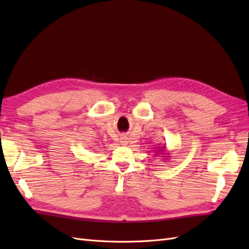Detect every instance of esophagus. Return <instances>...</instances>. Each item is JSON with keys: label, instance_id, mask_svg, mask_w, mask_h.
Instances as JSON below:
<instances>
[{"label": "esophagus", "instance_id": "obj_1", "mask_svg": "<svg viewBox=\"0 0 249 249\" xmlns=\"http://www.w3.org/2000/svg\"><path fill=\"white\" fill-rule=\"evenodd\" d=\"M120 142H122L123 145H126V144H127V138L123 137L122 139H120Z\"/></svg>", "mask_w": 249, "mask_h": 249}]
</instances>
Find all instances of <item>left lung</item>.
<instances>
[{"label": "left lung", "mask_w": 249, "mask_h": 249, "mask_svg": "<svg viewBox=\"0 0 249 249\" xmlns=\"http://www.w3.org/2000/svg\"><path fill=\"white\" fill-rule=\"evenodd\" d=\"M156 152H158V149L156 150ZM159 153H160L159 155H164V156H163L164 158H168V157H169V156H166V155H168V154L166 153V144H165L164 146H161V148L159 149Z\"/></svg>", "instance_id": "1"}]
</instances>
